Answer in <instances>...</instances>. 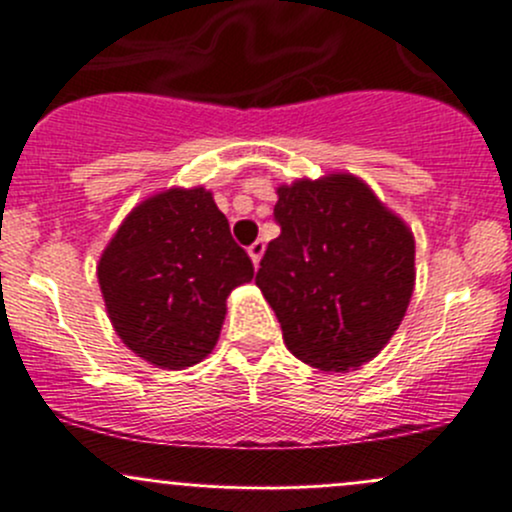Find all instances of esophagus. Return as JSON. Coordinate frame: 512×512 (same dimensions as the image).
<instances>
[{
  "mask_svg": "<svg viewBox=\"0 0 512 512\" xmlns=\"http://www.w3.org/2000/svg\"><path fill=\"white\" fill-rule=\"evenodd\" d=\"M247 255L252 257V265H260V260H262V255H265V242L262 240H255L252 242L250 247H247Z\"/></svg>",
  "mask_w": 512,
  "mask_h": 512,
  "instance_id": "esophagus-1",
  "label": "esophagus"
}]
</instances>
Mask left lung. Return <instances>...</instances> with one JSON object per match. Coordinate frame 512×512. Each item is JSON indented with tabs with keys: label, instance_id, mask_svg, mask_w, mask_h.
Returning a JSON list of instances; mask_svg holds the SVG:
<instances>
[{
	"label": "left lung",
	"instance_id": "8db88e82",
	"mask_svg": "<svg viewBox=\"0 0 512 512\" xmlns=\"http://www.w3.org/2000/svg\"><path fill=\"white\" fill-rule=\"evenodd\" d=\"M277 198L282 232L267 245L257 287L297 359L322 371L359 369L409 307L414 235L352 173L294 180Z\"/></svg>",
	"mask_w": 512,
	"mask_h": 512
}]
</instances>
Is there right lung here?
Returning a JSON list of instances; mask_svg holds the SVG:
<instances>
[{
    "label": "right lung",
    "instance_id": "1",
    "mask_svg": "<svg viewBox=\"0 0 512 512\" xmlns=\"http://www.w3.org/2000/svg\"><path fill=\"white\" fill-rule=\"evenodd\" d=\"M96 275L123 344L158 369H185L213 352L227 294L255 267L210 190L170 188L126 215Z\"/></svg>",
    "mask_w": 512,
    "mask_h": 512
}]
</instances>
